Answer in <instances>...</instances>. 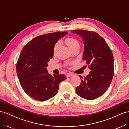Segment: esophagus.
I'll use <instances>...</instances> for the list:
<instances>
[{"instance_id":"34e87169","label":"esophagus","mask_w":129,"mask_h":129,"mask_svg":"<svg viewBox=\"0 0 129 129\" xmlns=\"http://www.w3.org/2000/svg\"><path fill=\"white\" fill-rule=\"evenodd\" d=\"M67 76V77H72V76H74V75L72 74V73H68Z\"/></svg>"}]
</instances>
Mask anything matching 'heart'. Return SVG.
I'll list each match as a JSON object with an SVG mask.
<instances>
[{"label":"heart","mask_w":129,"mask_h":129,"mask_svg":"<svg viewBox=\"0 0 129 129\" xmlns=\"http://www.w3.org/2000/svg\"><path fill=\"white\" fill-rule=\"evenodd\" d=\"M65 43L67 44V45L68 46V47L70 50L76 47H79L80 46V43L78 42V40L77 39L73 37H69L66 39ZM59 44H60L59 42H57L56 44H55L54 48H53L54 53L56 52V51H57L59 45Z\"/></svg>","instance_id":"heart-1"}]
</instances>
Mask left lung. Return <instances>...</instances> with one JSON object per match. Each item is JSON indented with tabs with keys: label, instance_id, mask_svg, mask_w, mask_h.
Segmentation results:
<instances>
[{
	"label": "left lung",
	"instance_id": "8db88e82",
	"mask_svg": "<svg viewBox=\"0 0 129 129\" xmlns=\"http://www.w3.org/2000/svg\"><path fill=\"white\" fill-rule=\"evenodd\" d=\"M84 40L83 60L91 70L89 75L81 78V83L76 87L79 96L93 100L101 96L108 90L114 74L113 56L104 39L97 33L84 30H72Z\"/></svg>",
	"mask_w": 129,
	"mask_h": 129
}]
</instances>
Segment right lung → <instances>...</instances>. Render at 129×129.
<instances>
[{
  "instance_id": "add662e5",
  "label": "right lung",
  "mask_w": 129,
  "mask_h": 129,
  "mask_svg": "<svg viewBox=\"0 0 129 129\" xmlns=\"http://www.w3.org/2000/svg\"><path fill=\"white\" fill-rule=\"evenodd\" d=\"M67 32H56L36 37L22 49L16 64L17 74L23 89L35 100L45 101L58 93L64 75L49 74L46 67L53 57L55 44Z\"/></svg>"
}]
</instances>
